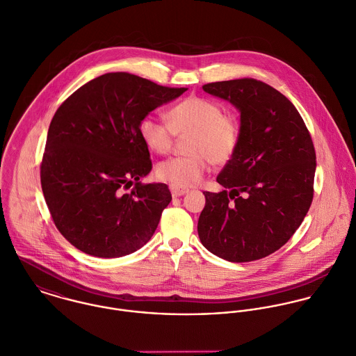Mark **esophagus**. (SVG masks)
I'll use <instances>...</instances> for the list:
<instances>
[{"label": "esophagus", "mask_w": 356, "mask_h": 356, "mask_svg": "<svg viewBox=\"0 0 356 356\" xmlns=\"http://www.w3.org/2000/svg\"><path fill=\"white\" fill-rule=\"evenodd\" d=\"M170 191H172V194L175 195V197H181V195H184V194H187L188 193V188H186V187H179V186H170Z\"/></svg>", "instance_id": "esophagus-1"}]
</instances>
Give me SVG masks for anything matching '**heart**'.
Instances as JSON below:
<instances>
[{
    "label": "heart",
    "instance_id": "heart-1",
    "mask_svg": "<svg viewBox=\"0 0 356 356\" xmlns=\"http://www.w3.org/2000/svg\"><path fill=\"white\" fill-rule=\"evenodd\" d=\"M169 124L152 115L143 117L139 135L145 147L156 154L172 149L176 136L187 138L188 155L172 156L156 165V176L173 186L198 184L209 163L225 165L235 155L241 143V124L225 114L221 104L211 99L191 96L168 111Z\"/></svg>",
    "mask_w": 356,
    "mask_h": 356
}]
</instances>
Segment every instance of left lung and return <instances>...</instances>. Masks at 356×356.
Returning <instances> with one entry per match:
<instances>
[{
	"label": "left lung",
	"mask_w": 356,
	"mask_h": 356,
	"mask_svg": "<svg viewBox=\"0 0 356 356\" xmlns=\"http://www.w3.org/2000/svg\"><path fill=\"white\" fill-rule=\"evenodd\" d=\"M202 88L241 111V143L217 176L224 190L204 193L200 239L224 260H260L284 246L311 207L314 143L293 103L263 81L241 78Z\"/></svg>",
	"instance_id": "obj_1"
}]
</instances>
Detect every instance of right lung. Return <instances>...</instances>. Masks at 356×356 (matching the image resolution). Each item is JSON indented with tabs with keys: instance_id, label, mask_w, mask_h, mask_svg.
<instances>
[{
	"instance_id": "1",
	"label": "right lung",
	"mask_w": 356,
	"mask_h": 356,
	"mask_svg": "<svg viewBox=\"0 0 356 356\" xmlns=\"http://www.w3.org/2000/svg\"><path fill=\"white\" fill-rule=\"evenodd\" d=\"M186 90L107 72L56 110L41 161V187L56 228L72 246L113 259L151 239L172 194L163 183L139 181L152 168L139 122Z\"/></svg>"
}]
</instances>
